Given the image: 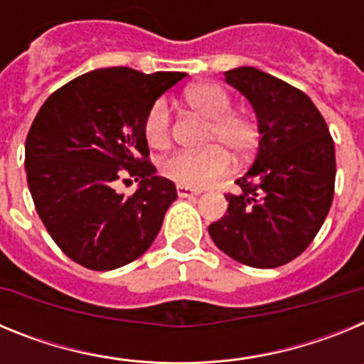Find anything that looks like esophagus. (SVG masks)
<instances>
[{
    "mask_svg": "<svg viewBox=\"0 0 364 364\" xmlns=\"http://www.w3.org/2000/svg\"><path fill=\"white\" fill-rule=\"evenodd\" d=\"M176 193H178L180 198H186V197H197L200 195L198 189H191V188H184V186H176Z\"/></svg>",
    "mask_w": 364,
    "mask_h": 364,
    "instance_id": "esophagus-1",
    "label": "esophagus"
}]
</instances>
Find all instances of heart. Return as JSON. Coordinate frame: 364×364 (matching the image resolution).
Here are the masks:
<instances>
[{
  "label": "heart",
  "instance_id": "obj_1",
  "mask_svg": "<svg viewBox=\"0 0 364 364\" xmlns=\"http://www.w3.org/2000/svg\"><path fill=\"white\" fill-rule=\"evenodd\" d=\"M188 107L208 120L204 144L198 151H178L160 164V173L171 182L191 189H200L211 180L226 175L231 167L228 153L244 159L259 144V127L252 117L230 111L231 96L217 83H198L184 92ZM144 134L151 147L166 149L171 142V114L164 100H156L144 120Z\"/></svg>",
  "mask_w": 364,
  "mask_h": 364
}]
</instances>
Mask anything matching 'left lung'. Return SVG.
Listing matches in <instances>:
<instances>
[{
    "mask_svg": "<svg viewBox=\"0 0 364 364\" xmlns=\"http://www.w3.org/2000/svg\"><path fill=\"white\" fill-rule=\"evenodd\" d=\"M224 76L253 105L260 142L210 235L240 264L277 268L301 255L323 226L333 200L336 147L319 109L297 87L255 67Z\"/></svg>",
    "mask_w": 364,
    "mask_h": 364,
    "instance_id": "8db88e82",
    "label": "left lung"
}]
</instances>
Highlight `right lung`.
Segmentation results:
<instances>
[{"instance_id": "1", "label": "right lung", "mask_w": 364, "mask_h": 364, "mask_svg": "<svg viewBox=\"0 0 364 364\" xmlns=\"http://www.w3.org/2000/svg\"><path fill=\"white\" fill-rule=\"evenodd\" d=\"M184 76L91 70L54 91L32 122L25 142L32 200L58 247L83 268L129 264L159 235L176 188L154 175L144 120ZM125 176L141 180L129 198L116 193Z\"/></svg>"}]
</instances>
